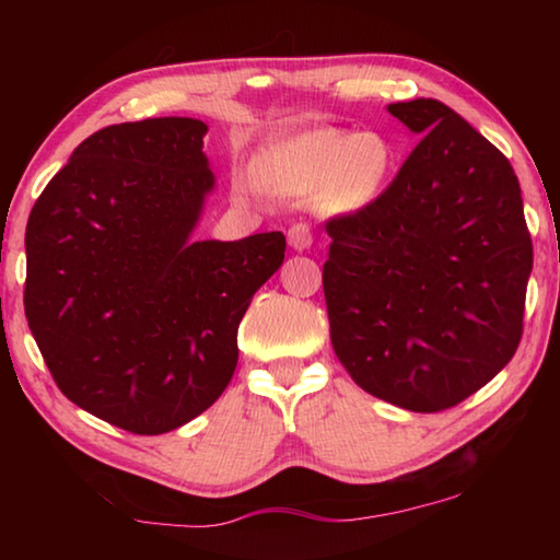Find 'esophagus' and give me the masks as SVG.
<instances>
[{"label": "esophagus", "mask_w": 560, "mask_h": 560, "mask_svg": "<svg viewBox=\"0 0 560 560\" xmlns=\"http://www.w3.org/2000/svg\"><path fill=\"white\" fill-rule=\"evenodd\" d=\"M289 244L296 252L308 249V246L314 244V232H311V224L308 222H293L289 226Z\"/></svg>", "instance_id": "esophagus-1"}]
</instances>
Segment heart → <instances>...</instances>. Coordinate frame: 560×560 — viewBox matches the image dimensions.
I'll return each instance as SVG.
<instances>
[{
    "instance_id": "b5f03b06",
    "label": "heart",
    "mask_w": 560,
    "mask_h": 560,
    "mask_svg": "<svg viewBox=\"0 0 560 560\" xmlns=\"http://www.w3.org/2000/svg\"><path fill=\"white\" fill-rule=\"evenodd\" d=\"M400 165L397 143L383 130L324 128L269 148L259 158L264 185L293 195H320L328 210H363L385 192ZM242 197L249 183H236Z\"/></svg>"
}]
</instances>
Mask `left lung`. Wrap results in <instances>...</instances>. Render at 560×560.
Instances as JSON below:
<instances>
[{"label":"left lung","mask_w":560,"mask_h":560,"mask_svg":"<svg viewBox=\"0 0 560 560\" xmlns=\"http://www.w3.org/2000/svg\"><path fill=\"white\" fill-rule=\"evenodd\" d=\"M387 110L422 138L375 202L326 222L330 343L365 393L440 412L514 358L534 244L499 148L434 98Z\"/></svg>","instance_id":"8db88e82"}]
</instances>
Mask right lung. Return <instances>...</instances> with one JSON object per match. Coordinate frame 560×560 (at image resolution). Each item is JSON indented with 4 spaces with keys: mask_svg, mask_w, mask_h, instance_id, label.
<instances>
[{
    "mask_svg": "<svg viewBox=\"0 0 560 560\" xmlns=\"http://www.w3.org/2000/svg\"><path fill=\"white\" fill-rule=\"evenodd\" d=\"M195 118L108 126L73 150L26 222L24 314L59 390L132 434L202 415L287 236L189 242L214 185Z\"/></svg>",
    "mask_w": 560,
    "mask_h": 560,
    "instance_id": "obj_1",
    "label": "right lung"
}]
</instances>
